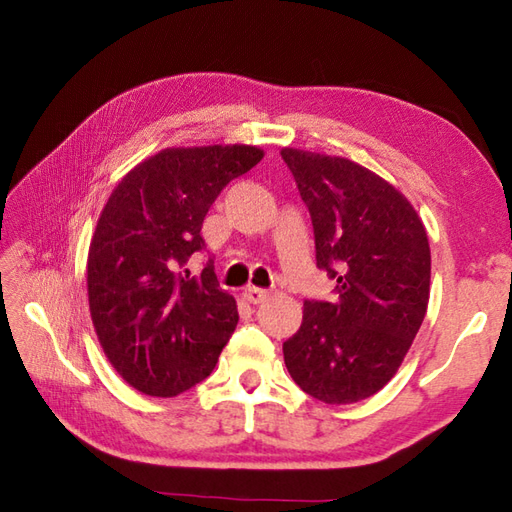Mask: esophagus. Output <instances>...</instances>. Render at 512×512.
Listing matches in <instances>:
<instances>
[{"label": "esophagus", "mask_w": 512, "mask_h": 512, "mask_svg": "<svg viewBox=\"0 0 512 512\" xmlns=\"http://www.w3.org/2000/svg\"><path fill=\"white\" fill-rule=\"evenodd\" d=\"M268 297H270V292L264 290V288L248 286V288L244 290V299H246L248 303H262V301H266Z\"/></svg>", "instance_id": "obj_1"}]
</instances>
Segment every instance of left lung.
Segmentation results:
<instances>
[{"label":"left lung","mask_w":512,"mask_h":512,"mask_svg":"<svg viewBox=\"0 0 512 512\" xmlns=\"http://www.w3.org/2000/svg\"><path fill=\"white\" fill-rule=\"evenodd\" d=\"M308 206L332 301L306 299L284 343L292 380L321 402L374 396L396 374L429 303L427 231L405 195L356 162L281 149Z\"/></svg>","instance_id":"obj_1"}]
</instances>
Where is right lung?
<instances>
[{"instance_id": "1", "label": "right lung", "mask_w": 512, "mask_h": 512, "mask_svg": "<svg viewBox=\"0 0 512 512\" xmlns=\"http://www.w3.org/2000/svg\"><path fill=\"white\" fill-rule=\"evenodd\" d=\"M264 158L250 145L165 149L112 191L88 255V297L105 356L134 389L178 396L213 372L237 325L213 262L191 275L202 222L228 182Z\"/></svg>"}]
</instances>
